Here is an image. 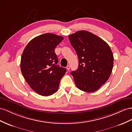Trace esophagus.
<instances>
[{
	"label": "esophagus",
	"instance_id": "esophagus-1",
	"mask_svg": "<svg viewBox=\"0 0 132 132\" xmlns=\"http://www.w3.org/2000/svg\"><path fill=\"white\" fill-rule=\"evenodd\" d=\"M66 69H67V70H70V65H68V66H67V67H66Z\"/></svg>",
	"mask_w": 132,
	"mask_h": 132
}]
</instances>
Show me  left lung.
<instances>
[{
	"instance_id": "left-lung-1",
	"label": "left lung",
	"mask_w": 132,
	"mask_h": 132,
	"mask_svg": "<svg viewBox=\"0 0 132 132\" xmlns=\"http://www.w3.org/2000/svg\"><path fill=\"white\" fill-rule=\"evenodd\" d=\"M69 38L79 58L78 69L71 72L76 86L83 92H95L111 75L112 51L103 39L88 31H79Z\"/></svg>"
}]
</instances>
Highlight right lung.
Wrapping results in <instances>:
<instances>
[{
  "mask_svg": "<svg viewBox=\"0 0 132 132\" xmlns=\"http://www.w3.org/2000/svg\"><path fill=\"white\" fill-rule=\"evenodd\" d=\"M63 37L45 33L32 39L23 51L21 69L24 78L35 92L50 96L58 91L60 80L66 69L57 65L55 52Z\"/></svg>",
  "mask_w": 132,
  "mask_h": 132,
  "instance_id": "right-lung-1",
  "label": "right lung"
}]
</instances>
